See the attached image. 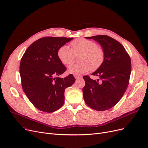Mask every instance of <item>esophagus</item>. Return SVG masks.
<instances>
[{"label":"esophagus","mask_w":148,"mask_h":148,"mask_svg":"<svg viewBox=\"0 0 148 148\" xmlns=\"http://www.w3.org/2000/svg\"><path fill=\"white\" fill-rule=\"evenodd\" d=\"M74 77H75L76 79H78L82 77L80 76V75H74Z\"/></svg>","instance_id":"34e87169"}]
</instances>
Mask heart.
Instances as JSON below:
<instances>
[{"instance_id": "obj_1", "label": "heart", "mask_w": 148, "mask_h": 148, "mask_svg": "<svg viewBox=\"0 0 148 148\" xmlns=\"http://www.w3.org/2000/svg\"><path fill=\"white\" fill-rule=\"evenodd\" d=\"M71 49L68 46L63 45L57 50L59 60L64 65L71 63L74 55H79V63L72 64L68 66L69 74L80 75L89 70L98 69L105 60V51L100 46L97 45L94 41L84 38H76L71 43Z\"/></svg>"}]
</instances>
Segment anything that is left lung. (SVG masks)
Here are the masks:
<instances>
[{
    "instance_id": "1",
    "label": "left lung",
    "mask_w": 148,
    "mask_h": 148,
    "mask_svg": "<svg viewBox=\"0 0 148 148\" xmlns=\"http://www.w3.org/2000/svg\"><path fill=\"white\" fill-rule=\"evenodd\" d=\"M86 38L98 42L105 56L101 66L91 74L99 79L83 77L85 81L83 98L93 110L106 111L116 105L126 91L131 73V59L123 46L111 37L98 35Z\"/></svg>"
}]
</instances>
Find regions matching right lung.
Returning a JSON list of instances; mask_svg holds the SVG:
<instances>
[{"instance_id":"add662e5","label":"right lung","mask_w":148,"mask_h":148,"mask_svg":"<svg viewBox=\"0 0 148 148\" xmlns=\"http://www.w3.org/2000/svg\"><path fill=\"white\" fill-rule=\"evenodd\" d=\"M73 38L45 37L35 41L25 51L20 63L22 86L29 100L37 109L53 112L65 100V90L75 82L69 74L59 77L66 68L57 57L58 49Z\"/></svg>"}]
</instances>
